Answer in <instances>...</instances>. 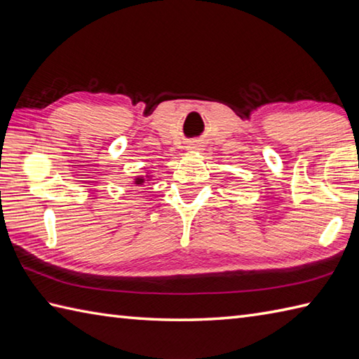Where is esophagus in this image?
Returning <instances> with one entry per match:
<instances>
[{"instance_id": "1", "label": "esophagus", "mask_w": 359, "mask_h": 359, "mask_svg": "<svg viewBox=\"0 0 359 359\" xmlns=\"http://www.w3.org/2000/svg\"><path fill=\"white\" fill-rule=\"evenodd\" d=\"M193 148H196V149H199V147H193Z\"/></svg>"}]
</instances>
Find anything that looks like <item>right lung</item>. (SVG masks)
I'll use <instances>...</instances> for the list:
<instances>
[{
  "label": "right lung",
  "mask_w": 359,
  "mask_h": 359,
  "mask_svg": "<svg viewBox=\"0 0 359 359\" xmlns=\"http://www.w3.org/2000/svg\"><path fill=\"white\" fill-rule=\"evenodd\" d=\"M151 177H152L151 172L144 174V175H137V177H134L133 184H135V187H140V185H143L147 180H151Z\"/></svg>",
  "instance_id": "1"
}]
</instances>
